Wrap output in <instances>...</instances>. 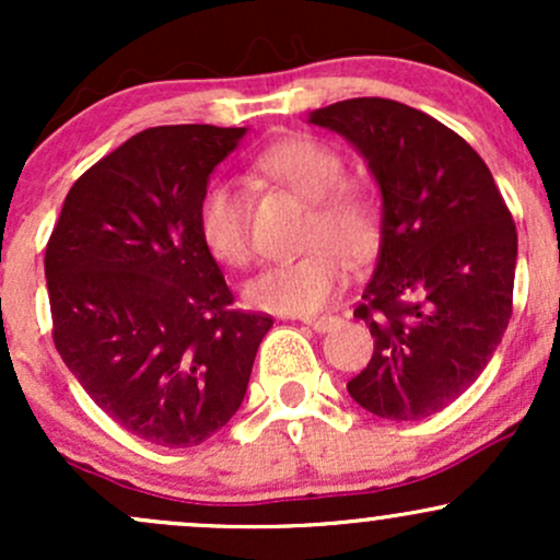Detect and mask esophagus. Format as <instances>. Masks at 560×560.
<instances>
[{
  "label": "esophagus",
  "mask_w": 560,
  "mask_h": 560,
  "mask_svg": "<svg viewBox=\"0 0 560 560\" xmlns=\"http://www.w3.org/2000/svg\"><path fill=\"white\" fill-rule=\"evenodd\" d=\"M302 324H307V326H311V329H313V331L324 334V331H329L334 324H337V318H334V316H318V318H302Z\"/></svg>",
  "instance_id": "esophagus-1"
}]
</instances>
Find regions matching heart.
Instances as JSON below:
<instances>
[{
    "label": "heart",
    "mask_w": 560,
    "mask_h": 560,
    "mask_svg": "<svg viewBox=\"0 0 560 560\" xmlns=\"http://www.w3.org/2000/svg\"><path fill=\"white\" fill-rule=\"evenodd\" d=\"M255 163L273 182L311 199L313 213L305 234L311 249L262 268L244 287V298L260 311L311 316L345 287L347 258L361 260L376 247L382 199L374 184L342 176V155L307 133L273 141ZM197 229L218 262L240 268L249 260V210L240 186L229 182L205 186L197 202Z\"/></svg>",
    "instance_id": "b5f03b06"
}]
</instances>
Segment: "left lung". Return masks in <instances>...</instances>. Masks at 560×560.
<instances>
[{"label":"left lung","instance_id":"left-lung-1","mask_svg":"<svg viewBox=\"0 0 560 560\" xmlns=\"http://www.w3.org/2000/svg\"><path fill=\"white\" fill-rule=\"evenodd\" d=\"M369 160L382 247L355 318L374 355L347 392L389 421H419L477 382L513 313L516 223L490 168L432 115L382 96L311 113Z\"/></svg>","mask_w":560,"mask_h":560}]
</instances>
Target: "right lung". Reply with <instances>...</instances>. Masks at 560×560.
Masks as SVG:
<instances>
[{
	"label": "right lung",
	"mask_w": 560,
	"mask_h": 560,
	"mask_svg": "<svg viewBox=\"0 0 560 560\" xmlns=\"http://www.w3.org/2000/svg\"><path fill=\"white\" fill-rule=\"evenodd\" d=\"M244 131L137 133L70 186L47 242L57 352L118 427L160 447L226 427L273 326L234 307L197 229L199 195Z\"/></svg>",
	"instance_id": "right-lung-1"
}]
</instances>
